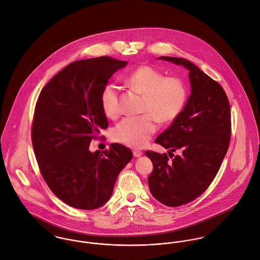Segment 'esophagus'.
<instances>
[{"label":"esophagus","mask_w":260,"mask_h":260,"mask_svg":"<svg viewBox=\"0 0 260 260\" xmlns=\"http://www.w3.org/2000/svg\"><path fill=\"white\" fill-rule=\"evenodd\" d=\"M142 154H143L142 151H139V150H134V151H133V155H134L135 157H140Z\"/></svg>","instance_id":"1"}]
</instances>
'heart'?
Listing matches in <instances>:
<instances>
[{"mask_svg":"<svg viewBox=\"0 0 260 260\" xmlns=\"http://www.w3.org/2000/svg\"><path fill=\"white\" fill-rule=\"evenodd\" d=\"M125 82L130 89L143 95L142 112L146 114L124 118L112 129V139L129 147L140 148L155 133L156 120L168 124L180 116L187 103L188 89L180 78L165 77L149 65L133 70ZM100 100L107 117L116 118L120 114V93L115 84H107L103 88Z\"/></svg>","mask_w":260,"mask_h":260,"instance_id":"1","label":"heart"}]
</instances>
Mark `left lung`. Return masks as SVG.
Segmentation results:
<instances>
[{"label": "left lung", "mask_w": 260, "mask_h": 260, "mask_svg": "<svg viewBox=\"0 0 260 260\" xmlns=\"http://www.w3.org/2000/svg\"><path fill=\"white\" fill-rule=\"evenodd\" d=\"M159 59L189 70L191 95L180 116L155 140L166 153L146 151L153 163L148 184L154 198L175 207L199 197L215 178L230 143V105L221 85L190 61L162 56Z\"/></svg>", "instance_id": "8db88e82"}]
</instances>
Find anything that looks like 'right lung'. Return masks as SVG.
<instances>
[{
	"instance_id": "1",
	"label": "right lung",
	"mask_w": 260,
	"mask_h": 260,
	"mask_svg": "<svg viewBox=\"0 0 260 260\" xmlns=\"http://www.w3.org/2000/svg\"><path fill=\"white\" fill-rule=\"evenodd\" d=\"M126 65L108 56L75 61L39 95L32 123L39 169L51 191L75 208L104 205L119 173L133 157L130 149L118 143L109 150L89 151L91 141L108 127L101 92L112 75Z\"/></svg>"
}]
</instances>
